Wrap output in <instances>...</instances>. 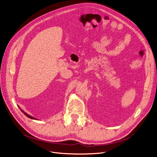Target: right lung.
I'll return each instance as SVG.
<instances>
[{
	"label": "right lung",
	"instance_id": "obj_1",
	"mask_svg": "<svg viewBox=\"0 0 157 157\" xmlns=\"http://www.w3.org/2000/svg\"><path fill=\"white\" fill-rule=\"evenodd\" d=\"M21 111L27 117H29V118H31V119H33V120H36L35 118H34V117H32V116H30V115H28L26 113H25L24 111H23V110L21 109Z\"/></svg>",
	"mask_w": 157,
	"mask_h": 157
}]
</instances>
